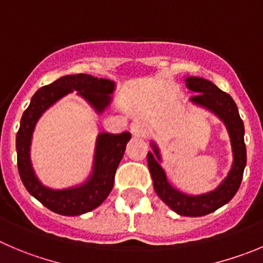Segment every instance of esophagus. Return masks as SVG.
<instances>
[{"instance_id": "esophagus-1", "label": "esophagus", "mask_w": 263, "mask_h": 263, "mask_svg": "<svg viewBox=\"0 0 263 263\" xmlns=\"http://www.w3.org/2000/svg\"><path fill=\"white\" fill-rule=\"evenodd\" d=\"M130 132L133 133V136L142 137V138H144V137L148 136L149 132H151V129H149V125L147 124L146 121L137 119L132 122V125H130Z\"/></svg>"}]
</instances>
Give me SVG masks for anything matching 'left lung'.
I'll use <instances>...</instances> for the list:
<instances>
[{
    "instance_id": "obj_1",
    "label": "left lung",
    "mask_w": 263,
    "mask_h": 263,
    "mask_svg": "<svg viewBox=\"0 0 263 263\" xmlns=\"http://www.w3.org/2000/svg\"><path fill=\"white\" fill-rule=\"evenodd\" d=\"M184 81H186V86L195 92V96H192L190 101L216 114L226 125L230 139H231L232 155H234L231 171L229 172L226 179L214 191L191 196V195H186L176 190L167 182L165 172L159 164L160 154L155 143H152L155 154L148 152L147 161H148L149 173L154 181V189L160 199L181 216L201 217L227 204L239 190L244 167L247 164L244 124L240 119L234 99L227 92L218 89L213 82L192 76L187 77Z\"/></svg>"
}]
</instances>
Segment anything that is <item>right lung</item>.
I'll list each match as a JSON object with an SVG mask.
<instances>
[{
	"mask_svg": "<svg viewBox=\"0 0 263 263\" xmlns=\"http://www.w3.org/2000/svg\"><path fill=\"white\" fill-rule=\"evenodd\" d=\"M73 90L79 91L80 96L101 114L111 103L112 97L109 94L114 92L115 82L91 74L79 73L63 76L52 84L42 86L32 97L16 133L17 171L24 187L47 209L62 216H80L96 209L106 200L114 187L115 173L124 156L125 147L132 138L129 132L121 134L101 133L97 138L92 173L84 184L67 190L45 187L34 176L29 159L32 133L41 115Z\"/></svg>",
	"mask_w": 263,
	"mask_h": 263,
	"instance_id": "add662e5",
	"label": "right lung"
}]
</instances>
